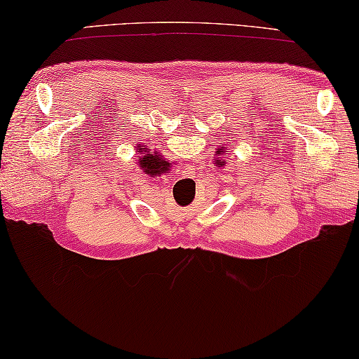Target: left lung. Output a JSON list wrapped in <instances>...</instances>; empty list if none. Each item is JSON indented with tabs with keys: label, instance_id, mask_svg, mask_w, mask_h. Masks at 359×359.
Here are the masks:
<instances>
[{
	"label": "left lung",
	"instance_id": "1",
	"mask_svg": "<svg viewBox=\"0 0 359 359\" xmlns=\"http://www.w3.org/2000/svg\"><path fill=\"white\" fill-rule=\"evenodd\" d=\"M220 150H222V149H220ZM218 154H220V152H218ZM222 163H223V162H220V165H222Z\"/></svg>",
	"mask_w": 359,
	"mask_h": 359
}]
</instances>
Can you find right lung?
<instances>
[{"mask_svg": "<svg viewBox=\"0 0 359 359\" xmlns=\"http://www.w3.org/2000/svg\"><path fill=\"white\" fill-rule=\"evenodd\" d=\"M137 152H142L141 145L137 147ZM137 163H139V167H142V170L147 175H160V173H163V171L168 167L167 160L160 158L157 154L155 152L152 154L150 150H145V154L142 155V157H139Z\"/></svg>", "mask_w": 359, "mask_h": 359, "instance_id": "right-lung-1", "label": "right lung"}]
</instances>
